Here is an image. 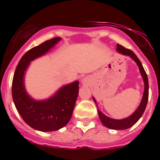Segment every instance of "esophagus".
Segmentation results:
<instances>
[{"label":"esophagus","mask_w":160,"mask_h":160,"mask_svg":"<svg viewBox=\"0 0 160 160\" xmlns=\"http://www.w3.org/2000/svg\"><path fill=\"white\" fill-rule=\"evenodd\" d=\"M87 82V78H84L83 79H82V84H86Z\"/></svg>","instance_id":"34e87169"}]
</instances>
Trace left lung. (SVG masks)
Returning a JSON list of instances; mask_svg holds the SVG:
<instances>
[{
    "mask_svg": "<svg viewBox=\"0 0 160 160\" xmlns=\"http://www.w3.org/2000/svg\"><path fill=\"white\" fill-rule=\"evenodd\" d=\"M117 48L116 50L119 53L122 55H126V56H129L131 58L135 61L137 66H138L139 71H140L141 76H142V79H143V83H144V91H143V95H142V100L138 107V108L135 110V111L129 117L122 119H114V118H109V117L106 116L105 114H103L102 112L98 109V117H99L100 120H101L102 123L105 126L106 128H110V129L113 130H125L128 129V128H131L133 125H135L138 119L141 118V116L143 114L145 109H146L147 104H148V90H149V85H148V75H147L146 72L144 70L142 65L139 59L137 58L136 55L135 53H133L131 50L128 49H126L123 46H120L118 44H117ZM93 100L95 102L96 106H97V102H96L95 98L93 97ZM98 107V106H97Z\"/></svg>",
    "mask_w": 160,
    "mask_h": 160,
    "instance_id": "obj_1",
    "label": "left lung"
}]
</instances>
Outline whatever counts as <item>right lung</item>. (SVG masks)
<instances>
[{
  "label": "right lung",
  "instance_id": "right-lung-1",
  "mask_svg": "<svg viewBox=\"0 0 160 160\" xmlns=\"http://www.w3.org/2000/svg\"><path fill=\"white\" fill-rule=\"evenodd\" d=\"M61 40L54 38L26 52L19 61L12 79V100L20 115L29 127L43 132L58 131L69 122L78 95L79 82L65 85L47 99L36 100L25 90V74L32 61L46 54Z\"/></svg>",
  "mask_w": 160,
  "mask_h": 160
}]
</instances>
